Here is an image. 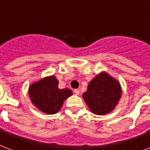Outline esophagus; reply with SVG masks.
Returning <instances> with one entry per match:
<instances>
[{
  "label": "esophagus",
  "instance_id": "obj_1",
  "mask_svg": "<svg viewBox=\"0 0 150 150\" xmlns=\"http://www.w3.org/2000/svg\"><path fill=\"white\" fill-rule=\"evenodd\" d=\"M74 93H75L76 95H79V93H80L79 90H74Z\"/></svg>",
  "mask_w": 150,
  "mask_h": 150
}]
</instances>
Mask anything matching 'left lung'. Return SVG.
Returning <instances> with one entry per match:
<instances>
[{"instance_id": "obj_1", "label": "left lung", "mask_w": 150, "mask_h": 150, "mask_svg": "<svg viewBox=\"0 0 150 150\" xmlns=\"http://www.w3.org/2000/svg\"><path fill=\"white\" fill-rule=\"evenodd\" d=\"M122 88L118 80L106 71H101L90 81L83 98L95 115L111 112L118 105Z\"/></svg>"}]
</instances>
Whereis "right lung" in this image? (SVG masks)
<instances>
[{
    "mask_svg": "<svg viewBox=\"0 0 150 150\" xmlns=\"http://www.w3.org/2000/svg\"><path fill=\"white\" fill-rule=\"evenodd\" d=\"M59 81L50 75L31 83L28 93L32 104L42 112L49 115L57 113L67 98L72 95L70 89H59Z\"/></svg>",
    "mask_w": 150,
    "mask_h": 150,
    "instance_id": "1",
    "label": "right lung"
}]
</instances>
